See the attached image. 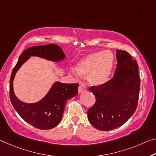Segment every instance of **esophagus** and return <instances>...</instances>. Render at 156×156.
<instances>
[{"instance_id":"obj_1","label":"esophagus","mask_w":156,"mask_h":156,"mask_svg":"<svg viewBox=\"0 0 156 156\" xmlns=\"http://www.w3.org/2000/svg\"><path fill=\"white\" fill-rule=\"evenodd\" d=\"M85 90H86V87L85 85H79V87H78V92L79 93L83 92V91H84Z\"/></svg>"}]
</instances>
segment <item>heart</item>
Masks as SVG:
<instances>
[{
    "mask_svg": "<svg viewBox=\"0 0 156 156\" xmlns=\"http://www.w3.org/2000/svg\"><path fill=\"white\" fill-rule=\"evenodd\" d=\"M114 62L112 53L110 51H98L91 53L79 62L77 76L80 74L89 75V80L94 85H101L108 80L112 71Z\"/></svg>",
    "mask_w": 156,
    "mask_h": 156,
    "instance_id": "1",
    "label": "heart"
}]
</instances>
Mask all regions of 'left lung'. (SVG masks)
<instances>
[{
  "label": "left lung",
  "mask_w": 156,
  "mask_h": 156,
  "mask_svg": "<svg viewBox=\"0 0 156 156\" xmlns=\"http://www.w3.org/2000/svg\"><path fill=\"white\" fill-rule=\"evenodd\" d=\"M117 68L105 83L91 86L96 102L87 111L88 119L99 130L121 126L135 112L139 99L140 78L137 61L128 52L117 49Z\"/></svg>",
  "instance_id": "obj_1"
}]
</instances>
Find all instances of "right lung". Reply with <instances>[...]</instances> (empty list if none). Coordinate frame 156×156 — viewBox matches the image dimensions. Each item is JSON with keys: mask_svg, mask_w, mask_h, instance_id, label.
I'll list each match as a JSON object with an SVG mask.
<instances>
[{"mask_svg": "<svg viewBox=\"0 0 156 156\" xmlns=\"http://www.w3.org/2000/svg\"><path fill=\"white\" fill-rule=\"evenodd\" d=\"M34 55L55 62L62 60L65 57L60 47L54 44L33 46L25 50L12 70L9 81V98L14 109L24 121L39 129L48 130L60 123L66 101L78 94V84L57 82L39 102H21L14 93L13 80L21 66L30 57Z\"/></svg>", "mask_w": 156, "mask_h": 156, "instance_id": "right-lung-1", "label": "right lung"}]
</instances>
